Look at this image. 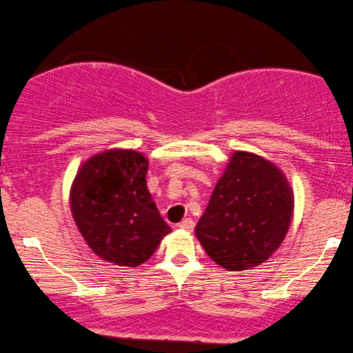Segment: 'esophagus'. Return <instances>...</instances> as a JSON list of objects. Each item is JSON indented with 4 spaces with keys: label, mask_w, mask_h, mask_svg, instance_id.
<instances>
[{
    "label": "esophagus",
    "mask_w": 353,
    "mask_h": 353,
    "mask_svg": "<svg viewBox=\"0 0 353 353\" xmlns=\"http://www.w3.org/2000/svg\"><path fill=\"white\" fill-rule=\"evenodd\" d=\"M178 228H181V230H186V231H193L194 221H193L192 218H185L183 221L178 223Z\"/></svg>",
    "instance_id": "esophagus-1"
}]
</instances>
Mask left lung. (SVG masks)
<instances>
[{
    "mask_svg": "<svg viewBox=\"0 0 353 353\" xmlns=\"http://www.w3.org/2000/svg\"><path fill=\"white\" fill-rule=\"evenodd\" d=\"M292 208L291 186L281 170L254 153L236 152L194 231L214 263L246 271L281 246Z\"/></svg>",
    "mask_w": 353,
    "mask_h": 353,
    "instance_id": "obj_1",
    "label": "left lung"
}]
</instances>
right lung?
<instances>
[{
    "label": "right lung",
    "instance_id": "right-lung-1",
    "mask_svg": "<svg viewBox=\"0 0 353 353\" xmlns=\"http://www.w3.org/2000/svg\"><path fill=\"white\" fill-rule=\"evenodd\" d=\"M147 170L142 153L109 150L77 172L70 211L90 250L107 263L139 266L172 231L148 192Z\"/></svg>",
    "mask_w": 353,
    "mask_h": 353
}]
</instances>
